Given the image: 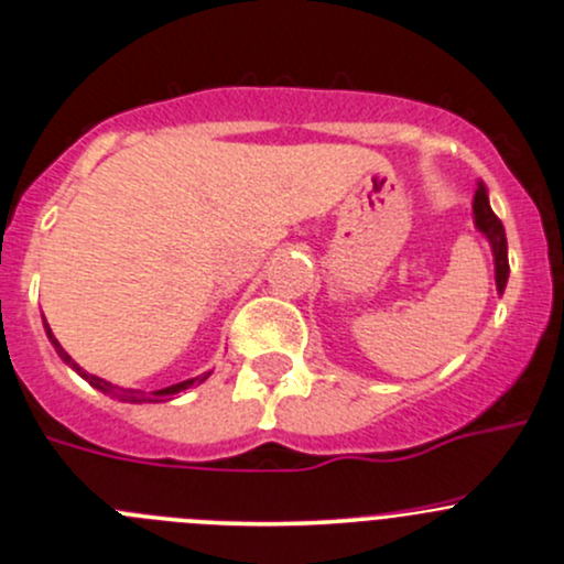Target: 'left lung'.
Segmentation results:
<instances>
[{
	"label": "left lung",
	"instance_id": "left-lung-1",
	"mask_svg": "<svg viewBox=\"0 0 564 564\" xmlns=\"http://www.w3.org/2000/svg\"><path fill=\"white\" fill-rule=\"evenodd\" d=\"M474 215H476V226L478 231L489 239L492 245V256H495V280H498V290L502 293L508 282V241H506V231H502L500 217L489 209V198H487V187L478 185L476 198H474Z\"/></svg>",
	"mask_w": 564,
	"mask_h": 564
}]
</instances>
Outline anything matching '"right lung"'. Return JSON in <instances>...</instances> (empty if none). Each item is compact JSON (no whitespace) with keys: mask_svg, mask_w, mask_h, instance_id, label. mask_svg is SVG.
Returning <instances> with one entry per match:
<instances>
[{"mask_svg":"<svg viewBox=\"0 0 564 564\" xmlns=\"http://www.w3.org/2000/svg\"><path fill=\"white\" fill-rule=\"evenodd\" d=\"M47 328V325H45ZM47 336H51V341H53V347H56V352H58V357H62L64 362H69L72 368H75L77 373H80L83 379L88 381L90 387H96V390H101V392H110L112 398H120V401H129V403H155V401H169V398H174L177 395V392H183V390H187V387H193V384H202L204 379H207V373H204V377H196V379H187V381H180V384H172V387H163V390H155V392H142V390H126V387H115V384H110V381H105V379H99V377H94V373H86L83 371L80 366H77L75 360H72L69 355L64 352V347L62 344L56 341V336H53L51 333V328H47Z\"/></svg>","mask_w":564,"mask_h":564,"instance_id":"add662e5","label":"right lung"}]
</instances>
